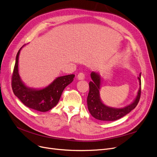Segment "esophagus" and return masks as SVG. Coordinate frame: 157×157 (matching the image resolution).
Returning <instances> with one entry per match:
<instances>
[{"mask_svg": "<svg viewBox=\"0 0 157 157\" xmlns=\"http://www.w3.org/2000/svg\"><path fill=\"white\" fill-rule=\"evenodd\" d=\"M77 78L79 80H82V79H84L85 78V74L83 72H80L78 74L77 76Z\"/></svg>", "mask_w": 157, "mask_h": 157, "instance_id": "obj_1", "label": "esophagus"}]
</instances>
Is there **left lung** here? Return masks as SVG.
Returning <instances> with one entry per match:
<instances>
[{
    "label": "left lung",
    "mask_w": 157,
    "mask_h": 157,
    "mask_svg": "<svg viewBox=\"0 0 157 157\" xmlns=\"http://www.w3.org/2000/svg\"><path fill=\"white\" fill-rule=\"evenodd\" d=\"M92 81L89 83V93L87 97V105L89 112L95 119L101 121H115L129 113L137 106L141 93V74L138 77L140 88L136 98L132 104L123 108L115 109L104 105L100 98V86L101 78L96 72L91 73Z\"/></svg>",
    "instance_id": "1"
}]
</instances>
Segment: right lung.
Instances as JSON below:
<instances>
[{
  "label": "right lung",
  "instance_id": "right-lung-1",
  "mask_svg": "<svg viewBox=\"0 0 157 157\" xmlns=\"http://www.w3.org/2000/svg\"><path fill=\"white\" fill-rule=\"evenodd\" d=\"M22 47L16 55L12 74L11 86L13 93L28 108L40 112H46L58 104L64 88L72 83L75 75L69 74L57 78L48 86L41 90L27 87L22 83L18 74V58Z\"/></svg>",
  "mask_w": 157,
  "mask_h": 157
}]
</instances>
